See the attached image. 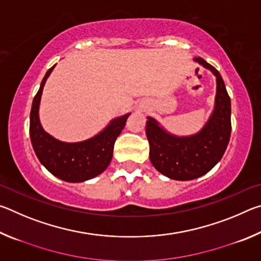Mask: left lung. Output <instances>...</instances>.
Listing matches in <instances>:
<instances>
[{"label":"left lung","mask_w":261,"mask_h":261,"mask_svg":"<svg viewBox=\"0 0 261 261\" xmlns=\"http://www.w3.org/2000/svg\"><path fill=\"white\" fill-rule=\"evenodd\" d=\"M194 61L216 78L214 109L206 124L194 135L176 136L155 118L148 116L146 121L152 165L159 173L176 180L194 179L208 173L223 156L231 134V102L222 77L201 57Z\"/></svg>","instance_id":"obj_1"}]
</instances>
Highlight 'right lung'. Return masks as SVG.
Wrapping results in <instances>:
<instances>
[{"label":"right lung","mask_w":261,"mask_h":261,"mask_svg":"<svg viewBox=\"0 0 261 261\" xmlns=\"http://www.w3.org/2000/svg\"><path fill=\"white\" fill-rule=\"evenodd\" d=\"M55 65L46 72L33 99L30 115L31 143L39 161L50 174L65 182H85L103 173L109 166L114 144L125 126L130 113L114 118L102 131L90 139L65 143L54 138L43 130L39 118V107L43 86Z\"/></svg>","instance_id":"obj_1"}]
</instances>
